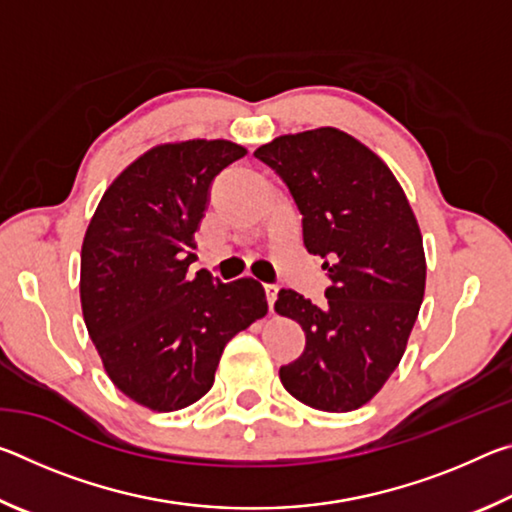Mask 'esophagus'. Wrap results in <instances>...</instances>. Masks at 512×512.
Returning <instances> with one entry per match:
<instances>
[{
    "label": "esophagus",
    "mask_w": 512,
    "mask_h": 512,
    "mask_svg": "<svg viewBox=\"0 0 512 512\" xmlns=\"http://www.w3.org/2000/svg\"><path fill=\"white\" fill-rule=\"evenodd\" d=\"M264 291H266L268 309L273 311V307H275V300H277V287H275V284H264Z\"/></svg>",
    "instance_id": "1"
}]
</instances>
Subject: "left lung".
Returning a JSON list of instances; mask_svg holds the SVG:
<instances>
[{
  "mask_svg": "<svg viewBox=\"0 0 512 512\" xmlns=\"http://www.w3.org/2000/svg\"><path fill=\"white\" fill-rule=\"evenodd\" d=\"M302 214V239L325 259L327 305L293 289L275 311L305 329V352L280 368L287 391L318 411L372 400L400 363L424 298L422 235L391 169L336 128L282 135L259 146Z\"/></svg>",
  "mask_w": 512,
  "mask_h": 512,
  "instance_id": "obj_1",
  "label": "left lung"
}]
</instances>
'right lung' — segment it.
<instances>
[{"instance_id": "obj_1", "label": "right lung", "mask_w": 512, "mask_h": 512, "mask_svg": "<svg viewBox=\"0 0 512 512\" xmlns=\"http://www.w3.org/2000/svg\"><path fill=\"white\" fill-rule=\"evenodd\" d=\"M244 155L225 140L155 146L119 173L85 232V327L112 384L146 409L201 400L225 343L266 316L253 277L223 284L187 273L214 178Z\"/></svg>"}]
</instances>
